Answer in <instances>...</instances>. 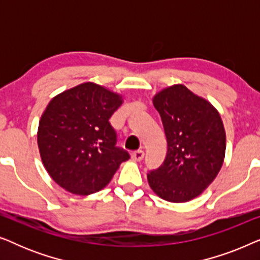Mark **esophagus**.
I'll return each mask as SVG.
<instances>
[{"label": "esophagus", "instance_id": "esophagus-1", "mask_svg": "<svg viewBox=\"0 0 260 260\" xmlns=\"http://www.w3.org/2000/svg\"><path fill=\"white\" fill-rule=\"evenodd\" d=\"M143 157H144V151L143 150H137V151H135V152H133V154H131V158H133L134 161L140 162V161H142V159H143Z\"/></svg>", "mask_w": 260, "mask_h": 260}]
</instances>
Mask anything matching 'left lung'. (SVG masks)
<instances>
[{
    "label": "left lung",
    "mask_w": 260,
    "mask_h": 260,
    "mask_svg": "<svg viewBox=\"0 0 260 260\" xmlns=\"http://www.w3.org/2000/svg\"><path fill=\"white\" fill-rule=\"evenodd\" d=\"M168 144L163 165L148 174L149 186L169 202L199 197L221 169L226 134L218 110L182 84L163 88L152 98Z\"/></svg>",
    "instance_id": "obj_1"
}]
</instances>
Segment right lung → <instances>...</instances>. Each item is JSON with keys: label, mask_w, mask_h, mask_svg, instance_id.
<instances>
[{"label": "right lung", "mask_w": 260, "mask_h": 260, "mask_svg": "<svg viewBox=\"0 0 260 260\" xmlns=\"http://www.w3.org/2000/svg\"><path fill=\"white\" fill-rule=\"evenodd\" d=\"M122 103V95L91 81L48 103L39 122V151L49 176L65 190L99 191L130 158L116 147L117 135L109 122Z\"/></svg>", "instance_id": "1"}]
</instances>
